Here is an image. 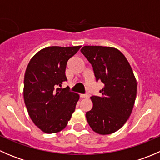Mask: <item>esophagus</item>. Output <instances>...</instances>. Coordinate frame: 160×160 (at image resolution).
<instances>
[{
  "label": "esophagus",
  "instance_id": "1",
  "mask_svg": "<svg viewBox=\"0 0 160 160\" xmlns=\"http://www.w3.org/2000/svg\"><path fill=\"white\" fill-rule=\"evenodd\" d=\"M80 98H89V95H88V94H80Z\"/></svg>",
  "mask_w": 160,
  "mask_h": 160
}]
</instances>
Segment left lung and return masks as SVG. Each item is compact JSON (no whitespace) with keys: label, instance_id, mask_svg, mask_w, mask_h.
<instances>
[{"label":"left lung","instance_id":"obj_1","mask_svg":"<svg viewBox=\"0 0 160 160\" xmlns=\"http://www.w3.org/2000/svg\"><path fill=\"white\" fill-rule=\"evenodd\" d=\"M80 51L91 64L97 81L104 84L101 97H90L93 108L86 113L87 120L97 133H114L125 125L133 109L137 93L133 71L115 48L85 46Z\"/></svg>","mask_w":160,"mask_h":160}]
</instances>
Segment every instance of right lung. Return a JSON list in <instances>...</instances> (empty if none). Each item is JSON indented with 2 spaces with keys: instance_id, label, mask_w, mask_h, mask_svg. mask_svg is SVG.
Here are the masks:
<instances>
[{
  "instance_id": "obj_1",
  "label": "right lung",
  "mask_w": 160,
  "mask_h": 160,
  "mask_svg": "<svg viewBox=\"0 0 160 160\" xmlns=\"http://www.w3.org/2000/svg\"><path fill=\"white\" fill-rule=\"evenodd\" d=\"M81 46H50L31 59L24 79V100L31 119L45 133L60 132L67 126L79 94L62 89L67 81V61Z\"/></svg>"
}]
</instances>
